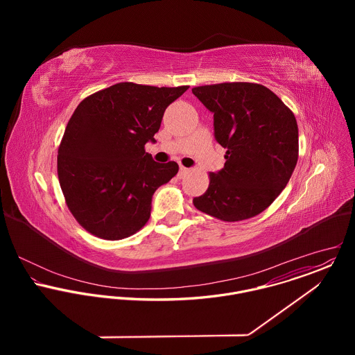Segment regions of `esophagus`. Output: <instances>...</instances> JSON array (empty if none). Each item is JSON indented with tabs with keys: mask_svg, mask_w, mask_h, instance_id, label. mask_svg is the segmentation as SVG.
<instances>
[{
	"mask_svg": "<svg viewBox=\"0 0 355 355\" xmlns=\"http://www.w3.org/2000/svg\"><path fill=\"white\" fill-rule=\"evenodd\" d=\"M189 168H186V166H183V165H180V171H179V176L180 178H183L186 173H189Z\"/></svg>",
	"mask_w": 355,
	"mask_h": 355,
	"instance_id": "obj_1",
	"label": "esophagus"
}]
</instances>
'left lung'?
I'll return each mask as SVG.
<instances>
[{"label": "left lung", "instance_id": "8db88e82", "mask_svg": "<svg viewBox=\"0 0 355 355\" xmlns=\"http://www.w3.org/2000/svg\"><path fill=\"white\" fill-rule=\"evenodd\" d=\"M193 94L213 113L214 138L227 149L224 168L193 200L203 213L241 221L263 211L287 186L298 161V124L273 92L257 83L206 85Z\"/></svg>", "mask_w": 355, "mask_h": 355}]
</instances>
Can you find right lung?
Listing matches in <instances>:
<instances>
[{"instance_id":"1","label":"right lung","mask_w":355,"mask_h":355,"mask_svg":"<svg viewBox=\"0 0 355 355\" xmlns=\"http://www.w3.org/2000/svg\"><path fill=\"white\" fill-rule=\"evenodd\" d=\"M189 86L123 82L92 94L71 116L58 148L57 173L68 209L90 234L119 241L149 220L154 191L179 171L145 152L165 109Z\"/></svg>"}]
</instances>
